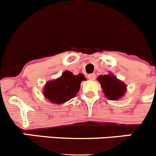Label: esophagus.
<instances>
[{
	"mask_svg": "<svg viewBox=\"0 0 156 156\" xmlns=\"http://www.w3.org/2000/svg\"><path fill=\"white\" fill-rule=\"evenodd\" d=\"M88 78H89L90 80H94L95 78H96V74L95 73L89 74V75H88Z\"/></svg>",
	"mask_w": 156,
	"mask_h": 156,
	"instance_id": "34e87169",
	"label": "esophagus"
}]
</instances>
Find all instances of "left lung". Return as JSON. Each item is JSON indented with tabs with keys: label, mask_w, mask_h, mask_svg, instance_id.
<instances>
[{
	"label": "left lung",
	"mask_w": 156,
	"mask_h": 156,
	"mask_svg": "<svg viewBox=\"0 0 156 156\" xmlns=\"http://www.w3.org/2000/svg\"><path fill=\"white\" fill-rule=\"evenodd\" d=\"M103 92L110 100H118L126 92V85L113 75H101L98 77Z\"/></svg>",
	"instance_id": "8db88e82"
}]
</instances>
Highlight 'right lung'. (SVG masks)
Masks as SVG:
<instances>
[{"instance_id": "1", "label": "right lung", "mask_w": 156, "mask_h": 156, "mask_svg": "<svg viewBox=\"0 0 156 156\" xmlns=\"http://www.w3.org/2000/svg\"><path fill=\"white\" fill-rule=\"evenodd\" d=\"M85 80L83 74L75 76L71 72L65 71L60 78L47 83L44 95L51 103L62 104L75 97L81 82Z\"/></svg>"}]
</instances>
